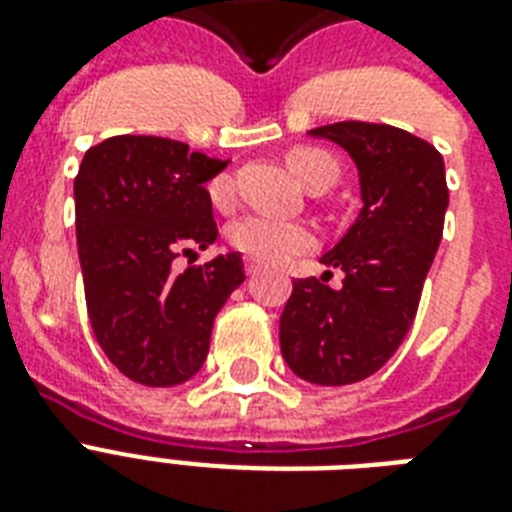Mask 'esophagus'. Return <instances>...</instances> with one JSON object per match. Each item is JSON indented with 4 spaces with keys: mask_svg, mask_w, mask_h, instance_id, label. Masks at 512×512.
Segmentation results:
<instances>
[{
    "mask_svg": "<svg viewBox=\"0 0 512 512\" xmlns=\"http://www.w3.org/2000/svg\"><path fill=\"white\" fill-rule=\"evenodd\" d=\"M244 271H247V276H257V273L263 271V265H257L255 260H247V265H244Z\"/></svg>",
    "mask_w": 512,
    "mask_h": 512,
    "instance_id": "esophagus-1",
    "label": "esophagus"
}]
</instances>
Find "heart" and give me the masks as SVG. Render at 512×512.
Masks as SVG:
<instances>
[{
	"label": "heart",
	"instance_id": "b5f03b06",
	"mask_svg": "<svg viewBox=\"0 0 512 512\" xmlns=\"http://www.w3.org/2000/svg\"><path fill=\"white\" fill-rule=\"evenodd\" d=\"M287 164L292 175L305 185L313 188L321 180L335 183L337 164L335 159L321 151V148H292L287 154ZM233 183L228 175H217L209 183V201L215 207L225 209L231 204ZM225 239L236 252L249 260L265 265H281L295 260V257L311 252L319 244V236L308 223L300 220H284L271 215H247L228 225Z\"/></svg>",
	"mask_w": 512,
	"mask_h": 512
}]
</instances>
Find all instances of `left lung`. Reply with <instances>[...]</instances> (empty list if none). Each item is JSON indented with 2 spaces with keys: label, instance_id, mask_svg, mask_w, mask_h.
Instances as JSON below:
<instances>
[{
  "label": "left lung",
  "instance_id": "obj_1",
  "mask_svg": "<svg viewBox=\"0 0 512 512\" xmlns=\"http://www.w3.org/2000/svg\"><path fill=\"white\" fill-rule=\"evenodd\" d=\"M308 135L348 151L358 170L356 223L321 257L340 287L297 279L279 321L281 356L313 385H350L385 366L412 327L449 207L444 159L390 124L337 122Z\"/></svg>",
  "mask_w": 512,
  "mask_h": 512
}]
</instances>
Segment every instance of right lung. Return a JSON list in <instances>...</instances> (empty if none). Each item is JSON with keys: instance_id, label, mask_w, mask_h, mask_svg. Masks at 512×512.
Returning <instances> with one entry per match:
<instances>
[{"instance_id": "1", "label": "right lung", "mask_w": 512, "mask_h": 512, "mask_svg": "<svg viewBox=\"0 0 512 512\" xmlns=\"http://www.w3.org/2000/svg\"><path fill=\"white\" fill-rule=\"evenodd\" d=\"M220 159L151 135L92 146L74 180L76 244L92 332L108 361L148 388L199 372L217 311L244 281L239 252L175 271L215 244L207 180Z\"/></svg>"}]
</instances>
